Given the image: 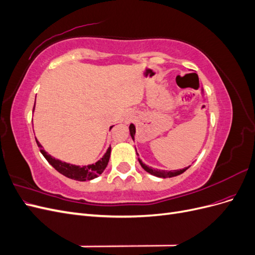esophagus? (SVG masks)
Segmentation results:
<instances>
[{
  "mask_svg": "<svg viewBox=\"0 0 255 255\" xmlns=\"http://www.w3.org/2000/svg\"><path fill=\"white\" fill-rule=\"evenodd\" d=\"M130 120H132V119H130V117H129V116H128V117L127 118V122H129Z\"/></svg>",
  "mask_w": 255,
  "mask_h": 255,
  "instance_id": "obj_1",
  "label": "esophagus"
}]
</instances>
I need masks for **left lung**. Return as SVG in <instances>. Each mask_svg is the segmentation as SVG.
<instances>
[{
    "label": "left lung",
    "mask_w": 255,
    "mask_h": 255,
    "mask_svg": "<svg viewBox=\"0 0 255 255\" xmlns=\"http://www.w3.org/2000/svg\"><path fill=\"white\" fill-rule=\"evenodd\" d=\"M129 133H130V136H132L133 140H134V136H135V127H134V125H130L129 126ZM137 155H138V153H137ZM138 160H139V164L141 165V167L144 169L146 172H149V173L155 175V176H158V177H172V176H176V175H179V174H182L183 172L186 171L187 169L189 168V167H186V168H184V169H180V170H171V171L158 170V169H154V168L148 167L145 164H143L139 158H138Z\"/></svg>",
    "instance_id": "8db88e82"
}]
</instances>
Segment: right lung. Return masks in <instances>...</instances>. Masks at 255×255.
<instances>
[{
  "label": "right lung",
  "instance_id": "add662e5",
  "mask_svg": "<svg viewBox=\"0 0 255 255\" xmlns=\"http://www.w3.org/2000/svg\"><path fill=\"white\" fill-rule=\"evenodd\" d=\"M113 127H111L112 128ZM38 148L40 149V152L42 153V155L44 156V158L49 161V164L52 165L56 170L61 173L63 175L69 177V179L72 180H76V181H89L95 179L98 175L101 174L104 169L106 168L107 164H109L110 160V156H111V148L107 149L106 153L104 154V156L98 160L96 164L92 165H88V166H75V165H70L67 164L65 161H60L58 159H55L54 157H52L51 155L45 152L44 150H42V145L39 143L36 139Z\"/></svg>",
  "mask_w": 255,
  "mask_h": 255
}]
</instances>
